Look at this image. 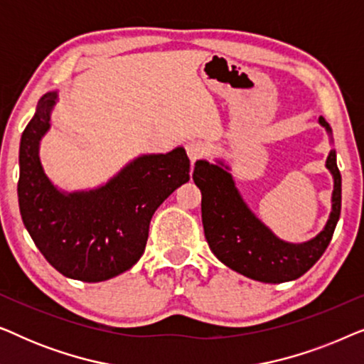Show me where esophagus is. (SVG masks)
Returning <instances> with one entry per match:
<instances>
[{"label": "esophagus", "instance_id": "34e87169", "mask_svg": "<svg viewBox=\"0 0 364 364\" xmlns=\"http://www.w3.org/2000/svg\"><path fill=\"white\" fill-rule=\"evenodd\" d=\"M186 151H187L188 159H191L192 166H193V164H196L197 161H200V159H202L203 156H205V147H203V144L198 142V141L187 142Z\"/></svg>", "mask_w": 364, "mask_h": 364}]
</instances>
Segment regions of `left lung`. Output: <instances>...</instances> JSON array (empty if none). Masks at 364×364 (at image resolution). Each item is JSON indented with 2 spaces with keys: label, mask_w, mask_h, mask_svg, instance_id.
<instances>
[{
  "label": "left lung",
  "mask_w": 364,
  "mask_h": 364,
  "mask_svg": "<svg viewBox=\"0 0 364 364\" xmlns=\"http://www.w3.org/2000/svg\"><path fill=\"white\" fill-rule=\"evenodd\" d=\"M320 124L331 134L325 119L320 117ZM326 167L333 173L335 187L325 228L305 243H288L253 215L225 164L197 161L192 178L202 192L203 232L213 255L232 270L265 283L296 280L306 273L330 245L341 212V173L335 151L328 156Z\"/></svg>",
  "instance_id": "left-lung-1"
}]
</instances>
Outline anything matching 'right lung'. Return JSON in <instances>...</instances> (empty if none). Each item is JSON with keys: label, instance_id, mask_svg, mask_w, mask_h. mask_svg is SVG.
I'll return each instance as SVG.
<instances>
[{"label": "right lung", "instance_id": "right-lung-1", "mask_svg": "<svg viewBox=\"0 0 364 364\" xmlns=\"http://www.w3.org/2000/svg\"><path fill=\"white\" fill-rule=\"evenodd\" d=\"M58 92L38 101L19 144L18 202L24 227L43 257L64 277L87 283L117 277L137 263L157 207L191 178L182 147L137 157L106 186L63 193L39 161Z\"/></svg>", "mask_w": 364, "mask_h": 364}]
</instances>
